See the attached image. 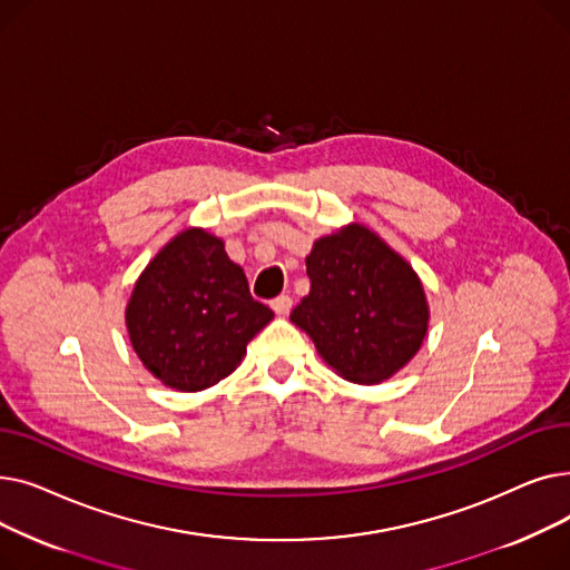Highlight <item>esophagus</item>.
I'll return each instance as SVG.
<instances>
[{"label": "esophagus", "mask_w": 570, "mask_h": 570, "mask_svg": "<svg viewBox=\"0 0 570 570\" xmlns=\"http://www.w3.org/2000/svg\"><path fill=\"white\" fill-rule=\"evenodd\" d=\"M269 307L275 309V314H277V316H286V314L291 312V307H293L291 295H279V297H275V301L269 303Z\"/></svg>", "instance_id": "esophagus-1"}]
</instances>
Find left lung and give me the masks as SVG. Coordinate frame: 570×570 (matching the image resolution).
Instances as JSON below:
<instances>
[{
	"label": "left lung",
	"instance_id": "8db88e82",
	"mask_svg": "<svg viewBox=\"0 0 570 570\" xmlns=\"http://www.w3.org/2000/svg\"><path fill=\"white\" fill-rule=\"evenodd\" d=\"M309 295L291 312L342 379L381 383L421 348L430 307L413 267L363 224L318 237L307 256Z\"/></svg>",
	"mask_w": 570,
	"mask_h": 570
}]
</instances>
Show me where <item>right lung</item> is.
I'll return each instance as SVG.
<instances>
[{"label": "right lung", "mask_w": 570, "mask_h": 570, "mask_svg": "<svg viewBox=\"0 0 570 570\" xmlns=\"http://www.w3.org/2000/svg\"><path fill=\"white\" fill-rule=\"evenodd\" d=\"M273 316L252 297L224 239L187 228L142 269L127 305V331L149 374L173 391L198 393L239 365Z\"/></svg>", "instance_id": "obj_1"}]
</instances>
